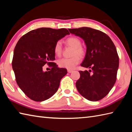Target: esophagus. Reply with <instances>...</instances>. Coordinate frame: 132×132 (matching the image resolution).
<instances>
[{"instance_id": "1", "label": "esophagus", "mask_w": 132, "mask_h": 132, "mask_svg": "<svg viewBox=\"0 0 132 132\" xmlns=\"http://www.w3.org/2000/svg\"><path fill=\"white\" fill-rule=\"evenodd\" d=\"M68 72L69 73H71V72H73V70H70V69H68Z\"/></svg>"}]
</instances>
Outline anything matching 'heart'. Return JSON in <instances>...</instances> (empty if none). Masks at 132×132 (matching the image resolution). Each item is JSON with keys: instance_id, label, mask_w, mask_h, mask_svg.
<instances>
[{"instance_id": "b5f03b06", "label": "heart", "mask_w": 132, "mask_h": 132, "mask_svg": "<svg viewBox=\"0 0 132 132\" xmlns=\"http://www.w3.org/2000/svg\"><path fill=\"white\" fill-rule=\"evenodd\" d=\"M65 42L67 45L73 48L70 58H63L59 59L57 61L58 66L61 68L68 69H73L80 62V57H84L85 55V48L81 46L82 43L78 38L71 37L67 38ZM54 52L55 55L60 56L62 53V45L61 41H57L54 47Z\"/></svg>"}]
</instances>
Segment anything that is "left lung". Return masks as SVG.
<instances>
[{"instance_id":"1","label":"left lung","mask_w":132,"mask_h":132,"mask_svg":"<svg viewBox=\"0 0 132 132\" xmlns=\"http://www.w3.org/2000/svg\"><path fill=\"white\" fill-rule=\"evenodd\" d=\"M69 30L84 40L86 54L81 65L90 69L79 71L77 89L86 99L97 101L109 93L117 79L119 57L116 46L109 36L100 30L86 27Z\"/></svg>"}]
</instances>
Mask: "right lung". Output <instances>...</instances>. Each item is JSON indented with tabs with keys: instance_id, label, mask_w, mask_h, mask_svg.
Here are the masks:
<instances>
[{
	"instance_id": "right-lung-1",
	"label": "right lung",
	"mask_w": 132,
	"mask_h": 132,
	"mask_svg": "<svg viewBox=\"0 0 132 132\" xmlns=\"http://www.w3.org/2000/svg\"><path fill=\"white\" fill-rule=\"evenodd\" d=\"M67 34L66 28H40L30 31L20 38L14 51L12 66L16 83L23 93L37 102L50 98L57 91L67 70L54 62V47ZM46 64L51 68L43 71Z\"/></svg>"
}]
</instances>
